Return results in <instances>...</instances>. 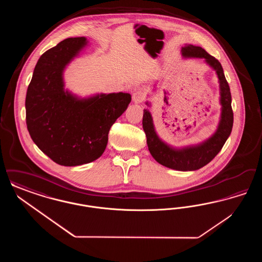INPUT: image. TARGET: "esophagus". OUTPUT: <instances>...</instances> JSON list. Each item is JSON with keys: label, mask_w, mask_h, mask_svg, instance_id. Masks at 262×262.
Listing matches in <instances>:
<instances>
[{"label": "esophagus", "mask_w": 262, "mask_h": 262, "mask_svg": "<svg viewBox=\"0 0 262 262\" xmlns=\"http://www.w3.org/2000/svg\"><path fill=\"white\" fill-rule=\"evenodd\" d=\"M145 99V92L144 91H141V90H138L137 92H135L133 94V100L136 104H140L142 103Z\"/></svg>", "instance_id": "34e87169"}]
</instances>
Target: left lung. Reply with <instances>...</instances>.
<instances>
[{
    "instance_id": "left-lung-1",
    "label": "left lung",
    "mask_w": 262,
    "mask_h": 262,
    "mask_svg": "<svg viewBox=\"0 0 262 262\" xmlns=\"http://www.w3.org/2000/svg\"><path fill=\"white\" fill-rule=\"evenodd\" d=\"M181 53L185 59H203L204 62L211 68L218 77L221 115L216 130L210 137L200 143L176 147L164 141L158 136L153 123L152 115L148 109L143 110L142 126L146 135V142L152 157L167 168L187 172L202 168L220 152L226 140L231 135L234 115L232 110L231 91L220 62L201 47L193 46L191 44H186L182 47ZM145 104L151 107L149 101H146Z\"/></svg>"
}]
</instances>
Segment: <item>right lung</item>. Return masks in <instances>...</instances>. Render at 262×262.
<instances>
[{
	"label": "right lung",
	"mask_w": 262,
	"mask_h": 262,
	"mask_svg": "<svg viewBox=\"0 0 262 262\" xmlns=\"http://www.w3.org/2000/svg\"><path fill=\"white\" fill-rule=\"evenodd\" d=\"M89 44L68 38L38 60L25 98L26 125L33 142L54 162L79 166L95 161L116 120L130 103L125 92L80 97L64 88L63 74Z\"/></svg>",
	"instance_id": "obj_1"
}]
</instances>
